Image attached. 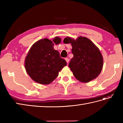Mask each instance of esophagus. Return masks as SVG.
Returning a JSON list of instances; mask_svg holds the SVG:
<instances>
[{"mask_svg":"<svg viewBox=\"0 0 123 123\" xmlns=\"http://www.w3.org/2000/svg\"><path fill=\"white\" fill-rule=\"evenodd\" d=\"M65 60H66V61L67 62V63H68L69 62V58H66V59H65Z\"/></svg>","mask_w":123,"mask_h":123,"instance_id":"1","label":"esophagus"}]
</instances>
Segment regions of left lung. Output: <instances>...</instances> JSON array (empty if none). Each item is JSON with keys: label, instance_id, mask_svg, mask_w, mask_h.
Segmentation results:
<instances>
[{"label": "left lung", "instance_id": "1", "mask_svg": "<svg viewBox=\"0 0 123 123\" xmlns=\"http://www.w3.org/2000/svg\"><path fill=\"white\" fill-rule=\"evenodd\" d=\"M64 43L71 44L74 57L69 67L79 81L87 83L100 74L103 67V57L98 47L89 39L79 36L76 40L67 37Z\"/></svg>", "mask_w": 123, "mask_h": 123}]
</instances>
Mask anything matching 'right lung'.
<instances>
[{"instance_id":"add662e5","label":"right lung","mask_w":123,"mask_h":123,"mask_svg":"<svg viewBox=\"0 0 123 123\" xmlns=\"http://www.w3.org/2000/svg\"><path fill=\"white\" fill-rule=\"evenodd\" d=\"M61 38L55 37L52 41L43 38L31 46L25 57L24 66L27 74L33 80L42 85H48L56 79L59 72L67 66V62L60 57L54 44H60Z\"/></svg>"}]
</instances>
